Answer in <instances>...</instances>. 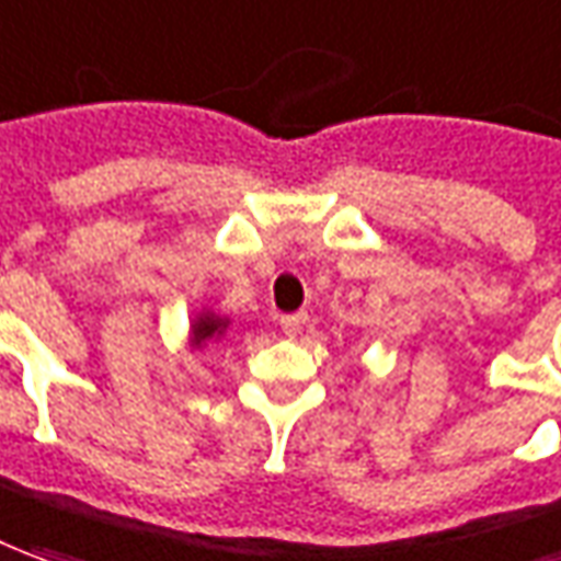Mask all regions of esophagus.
<instances>
[{
	"instance_id": "1",
	"label": "esophagus",
	"mask_w": 561,
	"mask_h": 561,
	"mask_svg": "<svg viewBox=\"0 0 561 561\" xmlns=\"http://www.w3.org/2000/svg\"><path fill=\"white\" fill-rule=\"evenodd\" d=\"M305 320H308V314H305V311L284 314V318H280V330H284V335H289V339H293V335H299V332H302Z\"/></svg>"
}]
</instances>
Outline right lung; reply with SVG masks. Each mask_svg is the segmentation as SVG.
I'll return each instance as SVG.
<instances>
[{
    "instance_id": "right-lung-1",
    "label": "right lung",
    "mask_w": 561,
    "mask_h": 561,
    "mask_svg": "<svg viewBox=\"0 0 561 561\" xmlns=\"http://www.w3.org/2000/svg\"><path fill=\"white\" fill-rule=\"evenodd\" d=\"M229 327V318H219L214 311H201L195 323H192V347H204V342L219 339Z\"/></svg>"
}]
</instances>
